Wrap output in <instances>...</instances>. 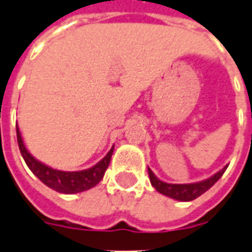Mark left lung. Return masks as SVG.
Returning <instances> with one entry per match:
<instances>
[{
	"instance_id": "8db88e82",
	"label": "left lung",
	"mask_w": 252,
	"mask_h": 252,
	"mask_svg": "<svg viewBox=\"0 0 252 252\" xmlns=\"http://www.w3.org/2000/svg\"><path fill=\"white\" fill-rule=\"evenodd\" d=\"M226 167L228 166H225L223 169L220 170L214 176H211L207 180H204V181L193 182V184H167V182H163L152 173L151 169H148V174L152 187L159 193L169 196L171 199H176V200H180V202H190V200H193L196 197L203 195L206 190H209L221 178Z\"/></svg>"
}]
</instances>
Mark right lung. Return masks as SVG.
Segmentation results:
<instances>
[{
	"label": "right lung",
	"instance_id": "add662e5",
	"mask_svg": "<svg viewBox=\"0 0 252 252\" xmlns=\"http://www.w3.org/2000/svg\"><path fill=\"white\" fill-rule=\"evenodd\" d=\"M16 134L19 148H20L22 156H23L26 164L29 166V169L46 187L55 189L56 192H60V193H67V195L79 193V192H83V190H88V189L96 187L97 184L103 180L104 173L108 167L109 162H111V156H112V152H114V147H112L109 149L108 154L90 169L82 170V171H62V170L52 169V167L43 164L39 160H36L35 158L31 155L26 148L19 127H16Z\"/></svg>",
	"mask_w": 252,
	"mask_h": 252
}]
</instances>
